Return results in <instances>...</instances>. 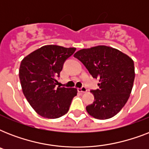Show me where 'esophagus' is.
Instances as JSON below:
<instances>
[{"instance_id": "34e87169", "label": "esophagus", "mask_w": 149, "mask_h": 149, "mask_svg": "<svg viewBox=\"0 0 149 149\" xmlns=\"http://www.w3.org/2000/svg\"><path fill=\"white\" fill-rule=\"evenodd\" d=\"M78 91H79V93H86V91H87V89H86L85 86H83V87H81V88L78 89Z\"/></svg>"}]
</instances>
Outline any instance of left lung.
Segmentation results:
<instances>
[{
    "mask_svg": "<svg viewBox=\"0 0 149 149\" xmlns=\"http://www.w3.org/2000/svg\"><path fill=\"white\" fill-rule=\"evenodd\" d=\"M74 57L100 81L99 89L91 91L94 101L86 106L87 113L99 120L116 115L132 93L135 76L134 61L122 52L107 45L83 49Z\"/></svg>",
    "mask_w": 149,
    "mask_h": 149,
    "instance_id": "obj_1",
    "label": "left lung"
}]
</instances>
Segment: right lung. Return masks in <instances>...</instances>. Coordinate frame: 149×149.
<instances>
[{"label":"right lung","mask_w":149,"mask_h":149,"mask_svg":"<svg viewBox=\"0 0 149 149\" xmlns=\"http://www.w3.org/2000/svg\"><path fill=\"white\" fill-rule=\"evenodd\" d=\"M76 48L47 45L26 56L21 62L19 78L24 97L43 118L55 119L67 113L77 89L58 87L63 63Z\"/></svg>","instance_id":"right-lung-1"}]
</instances>
